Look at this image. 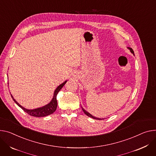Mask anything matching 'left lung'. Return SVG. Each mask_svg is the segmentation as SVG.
<instances>
[{
    "mask_svg": "<svg viewBox=\"0 0 156 156\" xmlns=\"http://www.w3.org/2000/svg\"><path fill=\"white\" fill-rule=\"evenodd\" d=\"M128 48L130 50V51H131V52L133 54V55H134V51H133V50L131 48H129V47H128ZM82 110L83 111V112H84V114H85L86 115H87L88 116H89V117H90V118H93V119H98V120H101V119H101V118H96V117H94V116H92L90 113H89V112H88L87 111H85L84 110L83 108H82Z\"/></svg>",
    "mask_w": 156,
    "mask_h": 156,
    "instance_id": "8db88e82",
    "label": "left lung"
}]
</instances>
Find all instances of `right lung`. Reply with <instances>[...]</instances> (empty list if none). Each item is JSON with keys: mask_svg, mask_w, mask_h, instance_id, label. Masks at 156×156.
Returning a JSON list of instances; mask_svg holds the SVG:
<instances>
[{"mask_svg": "<svg viewBox=\"0 0 156 156\" xmlns=\"http://www.w3.org/2000/svg\"><path fill=\"white\" fill-rule=\"evenodd\" d=\"M67 81L63 82L62 84H60V85L57 87L54 92V95H53V98L52 99V100L50 101V103H49L48 105L41 107V108H37L35 109H27L24 108L23 107H22L21 105H20L13 98V96L11 94V96L13 99V100L15 101V103L19 106L25 112H26L27 114H29L30 116H34V117H44V116H47L48 115H50L52 113H53L56 109V107H57V100H56V95H57L58 93L60 91V90L62 88V87L65 85V84L66 83Z\"/></svg>", "mask_w": 156, "mask_h": 156, "instance_id": "1", "label": "right lung"}]
</instances>
